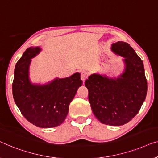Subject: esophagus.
Returning a JSON list of instances; mask_svg holds the SVG:
<instances>
[{
	"mask_svg": "<svg viewBox=\"0 0 158 158\" xmlns=\"http://www.w3.org/2000/svg\"><path fill=\"white\" fill-rule=\"evenodd\" d=\"M88 76H89V73L87 72H86V71H84V72H82L81 74V79L84 82L85 81V80L87 79Z\"/></svg>",
	"mask_w": 158,
	"mask_h": 158,
	"instance_id": "obj_1",
	"label": "esophagus"
}]
</instances>
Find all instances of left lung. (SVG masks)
I'll return each instance as SVG.
<instances>
[{
    "label": "left lung",
    "instance_id": "1",
    "mask_svg": "<svg viewBox=\"0 0 158 158\" xmlns=\"http://www.w3.org/2000/svg\"><path fill=\"white\" fill-rule=\"evenodd\" d=\"M112 51L124 57V72L117 78L93 74L86 80L89 102L94 116L102 123L120 126L139 112L145 101L148 83L143 62L130 44L118 41Z\"/></svg>",
    "mask_w": 158,
    "mask_h": 158
}]
</instances>
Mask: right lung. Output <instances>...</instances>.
Here are the masks:
<instances>
[{
    "instance_id": "1",
    "label": "right lung",
    "mask_w": 158,
    "mask_h": 158,
    "mask_svg": "<svg viewBox=\"0 0 158 158\" xmlns=\"http://www.w3.org/2000/svg\"><path fill=\"white\" fill-rule=\"evenodd\" d=\"M41 51L39 46L26 50L15 65L12 84L15 103L23 116L34 125L42 128L59 126L65 120L69 106L82 85L80 74L54 79L46 84H34L29 79L32 58Z\"/></svg>"
}]
</instances>
